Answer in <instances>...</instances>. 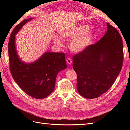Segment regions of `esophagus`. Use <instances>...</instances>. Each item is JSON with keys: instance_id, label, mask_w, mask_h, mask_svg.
Segmentation results:
<instances>
[{"instance_id": "esophagus-1", "label": "esophagus", "mask_w": 130, "mask_h": 130, "mask_svg": "<svg viewBox=\"0 0 130 130\" xmlns=\"http://www.w3.org/2000/svg\"><path fill=\"white\" fill-rule=\"evenodd\" d=\"M66 62H67V63L69 64H71L72 63V60L70 58H67L66 59Z\"/></svg>"}]
</instances>
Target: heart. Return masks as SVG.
Segmentation results:
<instances>
[{
	"label": "heart",
	"mask_w": 130,
	"mask_h": 130,
	"mask_svg": "<svg viewBox=\"0 0 130 130\" xmlns=\"http://www.w3.org/2000/svg\"><path fill=\"white\" fill-rule=\"evenodd\" d=\"M87 25H80L75 28L64 31L61 34L62 38L66 40H71L69 47L72 52L80 53L86 49L90 45L94 36V32L92 30H88ZM55 44L61 46L62 43L60 38H57L55 40Z\"/></svg>",
	"instance_id": "1"
}]
</instances>
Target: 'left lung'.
Returning <instances> with one entry per match:
<instances>
[{
    "label": "left lung",
    "instance_id": "left-lung-1",
    "mask_svg": "<svg viewBox=\"0 0 130 130\" xmlns=\"http://www.w3.org/2000/svg\"><path fill=\"white\" fill-rule=\"evenodd\" d=\"M107 26L106 32L96 44L73 57L77 91L85 98H96L107 92L123 66V40L115 27L109 23Z\"/></svg>",
    "mask_w": 130,
    "mask_h": 130
}]
</instances>
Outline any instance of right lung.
Returning a JSON list of instances; mask_svg holds the SVG:
<instances>
[{"label":"right lung","mask_w":130,"mask_h":130,"mask_svg":"<svg viewBox=\"0 0 130 130\" xmlns=\"http://www.w3.org/2000/svg\"><path fill=\"white\" fill-rule=\"evenodd\" d=\"M32 19H24L10 35L8 46L10 69L14 80L22 90L31 97L43 99L54 91L57 75L66 69L67 65L64 53H45L31 64L19 60L15 48V35Z\"/></svg>","instance_id":"add662e5"}]
</instances>
